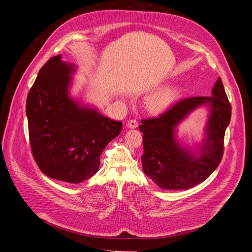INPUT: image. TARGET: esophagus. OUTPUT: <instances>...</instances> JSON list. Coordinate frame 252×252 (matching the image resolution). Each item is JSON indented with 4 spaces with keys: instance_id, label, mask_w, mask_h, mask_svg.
<instances>
[{
    "instance_id": "1",
    "label": "esophagus",
    "mask_w": 252,
    "mask_h": 252,
    "mask_svg": "<svg viewBox=\"0 0 252 252\" xmlns=\"http://www.w3.org/2000/svg\"><path fill=\"white\" fill-rule=\"evenodd\" d=\"M126 126H127L128 127H130V128H135V127L138 126V124H137V122H136L135 120H129V121L127 122Z\"/></svg>"
}]
</instances>
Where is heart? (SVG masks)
<instances>
[{"label": "heart", "mask_w": 252, "mask_h": 252, "mask_svg": "<svg viewBox=\"0 0 252 252\" xmlns=\"http://www.w3.org/2000/svg\"><path fill=\"white\" fill-rule=\"evenodd\" d=\"M179 96L177 88H165L150 94L146 98V106L149 112L155 115H160L167 112L175 103Z\"/></svg>", "instance_id": "obj_1"}]
</instances>
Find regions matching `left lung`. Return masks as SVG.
Returning <instances> with one entry per match:
<instances>
[{
	"label": "left lung",
	"mask_w": 252,
	"mask_h": 252,
	"mask_svg": "<svg viewBox=\"0 0 252 252\" xmlns=\"http://www.w3.org/2000/svg\"><path fill=\"white\" fill-rule=\"evenodd\" d=\"M211 96H192L179 100L158 118L142 120L138 126L143 133L141 156L145 173L163 189H188L215 170L223 156L224 133L231 118L221 79L212 88ZM206 105L210 115L205 138L193 152L176 138V128L197 107Z\"/></svg>",
	"instance_id": "left-lung-1"
}]
</instances>
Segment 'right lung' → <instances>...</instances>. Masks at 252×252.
<instances>
[{
    "mask_svg": "<svg viewBox=\"0 0 252 252\" xmlns=\"http://www.w3.org/2000/svg\"><path fill=\"white\" fill-rule=\"evenodd\" d=\"M76 65L58 55L40 69L26 104L33 158L49 177L79 184L92 177L107 143L122 130L116 122L69 95Z\"/></svg>",
    "mask_w": 252,
    "mask_h": 252,
    "instance_id": "1",
    "label": "right lung"
}]
</instances>
